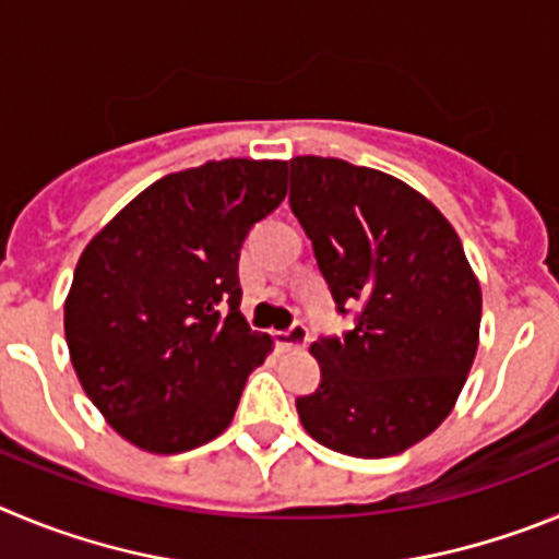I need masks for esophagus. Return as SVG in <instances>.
<instances>
[{
    "label": "esophagus",
    "mask_w": 559,
    "mask_h": 559,
    "mask_svg": "<svg viewBox=\"0 0 559 559\" xmlns=\"http://www.w3.org/2000/svg\"><path fill=\"white\" fill-rule=\"evenodd\" d=\"M306 342H309V329L304 323H295L292 329L278 331V345L284 350H295V348H304Z\"/></svg>",
    "instance_id": "34e87169"
}]
</instances>
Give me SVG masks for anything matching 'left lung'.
Segmentation results:
<instances>
[{
	"instance_id": "1",
	"label": "left lung",
	"mask_w": 559,
	"mask_h": 559,
	"mask_svg": "<svg viewBox=\"0 0 559 559\" xmlns=\"http://www.w3.org/2000/svg\"><path fill=\"white\" fill-rule=\"evenodd\" d=\"M289 205L348 334L311 342L320 386L295 401L320 445L381 460L449 417L479 348L481 289L460 236L404 180L342 158H292Z\"/></svg>"
}]
</instances>
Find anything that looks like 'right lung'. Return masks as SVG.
Masks as SVG:
<instances>
[{
    "label": "right lung",
    "instance_id": "right-lung-1",
    "mask_svg": "<svg viewBox=\"0 0 559 559\" xmlns=\"http://www.w3.org/2000/svg\"><path fill=\"white\" fill-rule=\"evenodd\" d=\"M286 160L164 175L85 245L63 306L69 356L110 429L150 454L223 435L273 350L239 304V250L286 198Z\"/></svg>",
    "mask_w": 559,
    "mask_h": 559
}]
</instances>
